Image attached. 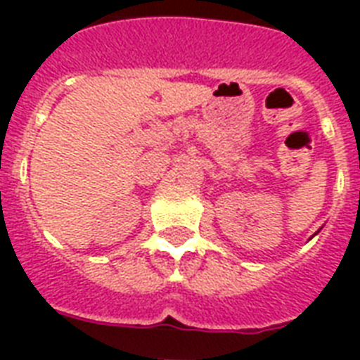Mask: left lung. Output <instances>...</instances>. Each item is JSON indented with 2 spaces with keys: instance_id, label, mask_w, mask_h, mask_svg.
Returning <instances> with one entry per match:
<instances>
[{
  "instance_id": "left-lung-1",
  "label": "left lung",
  "mask_w": 360,
  "mask_h": 360,
  "mask_svg": "<svg viewBox=\"0 0 360 360\" xmlns=\"http://www.w3.org/2000/svg\"><path fill=\"white\" fill-rule=\"evenodd\" d=\"M319 230H321V228H319ZM319 230H318V231H316V236H318V233H319Z\"/></svg>"
}]
</instances>
